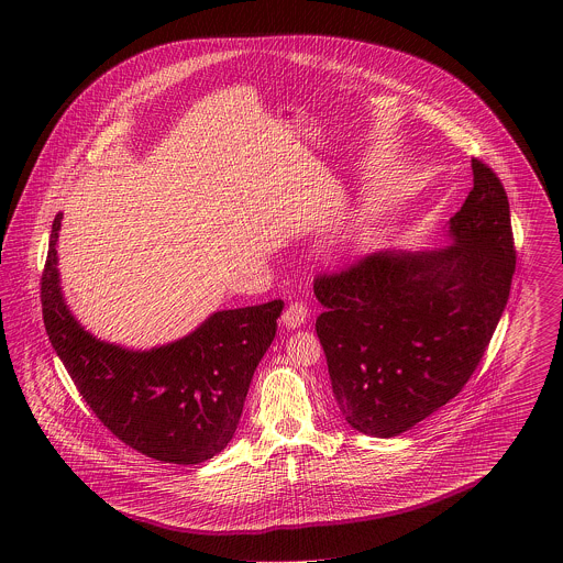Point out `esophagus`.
Returning a JSON list of instances; mask_svg holds the SVG:
<instances>
[{
	"mask_svg": "<svg viewBox=\"0 0 563 563\" xmlns=\"http://www.w3.org/2000/svg\"><path fill=\"white\" fill-rule=\"evenodd\" d=\"M308 314H310L308 306H303L301 301H295V303H289L285 308L280 321H283L287 329H297V327H301L303 322L308 321Z\"/></svg>",
	"mask_w": 563,
	"mask_h": 563,
	"instance_id": "34e87169",
	"label": "esophagus"
}]
</instances>
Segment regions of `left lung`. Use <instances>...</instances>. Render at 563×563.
Here are the masks:
<instances>
[{
	"label": "left lung",
	"instance_id": "left-lung-1",
	"mask_svg": "<svg viewBox=\"0 0 563 563\" xmlns=\"http://www.w3.org/2000/svg\"><path fill=\"white\" fill-rule=\"evenodd\" d=\"M473 189L430 253L379 251L321 274L317 319L333 397L350 427L397 437L452 401L477 369L515 272L509 198L473 158Z\"/></svg>",
	"mask_w": 563,
	"mask_h": 563
}]
</instances>
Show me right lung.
<instances>
[{"instance_id":"add662e5","label":"right lung","mask_w":563,"mask_h":563,"mask_svg":"<svg viewBox=\"0 0 563 563\" xmlns=\"http://www.w3.org/2000/svg\"><path fill=\"white\" fill-rule=\"evenodd\" d=\"M53 221L42 274V314L51 344L81 399L122 443L170 464H198L234 437L253 374L276 335L283 301L214 312L189 335L129 350L90 335L60 294Z\"/></svg>"}]
</instances>
